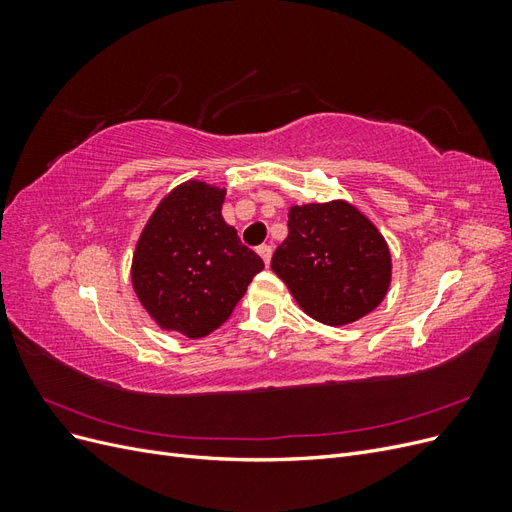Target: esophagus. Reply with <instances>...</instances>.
Returning <instances> with one entry per match:
<instances>
[{
	"mask_svg": "<svg viewBox=\"0 0 512 512\" xmlns=\"http://www.w3.org/2000/svg\"><path fill=\"white\" fill-rule=\"evenodd\" d=\"M258 254H260L262 260H265V265H269V262H271V254H273V247H271V245H260V247H258Z\"/></svg>",
	"mask_w": 512,
	"mask_h": 512,
	"instance_id": "esophagus-1",
	"label": "esophagus"
}]
</instances>
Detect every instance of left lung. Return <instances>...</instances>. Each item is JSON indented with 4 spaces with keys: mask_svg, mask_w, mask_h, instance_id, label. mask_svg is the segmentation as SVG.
<instances>
[{
    "mask_svg": "<svg viewBox=\"0 0 512 512\" xmlns=\"http://www.w3.org/2000/svg\"><path fill=\"white\" fill-rule=\"evenodd\" d=\"M271 269L322 324H348L376 309L391 282V254L376 226L342 200L292 207Z\"/></svg>",
    "mask_w": 512,
    "mask_h": 512,
    "instance_id": "8db88e82",
    "label": "left lung"
}]
</instances>
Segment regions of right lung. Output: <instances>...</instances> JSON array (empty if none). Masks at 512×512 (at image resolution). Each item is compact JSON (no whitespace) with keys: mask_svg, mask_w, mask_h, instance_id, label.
I'll list each match as a JSON object with an SVG mask.
<instances>
[{"mask_svg":"<svg viewBox=\"0 0 512 512\" xmlns=\"http://www.w3.org/2000/svg\"><path fill=\"white\" fill-rule=\"evenodd\" d=\"M224 190L190 181L170 192L136 245L132 284L164 329L205 337L224 324L265 269L222 218Z\"/></svg>","mask_w":512,"mask_h":512,"instance_id":"right-lung-1","label":"right lung"}]
</instances>
